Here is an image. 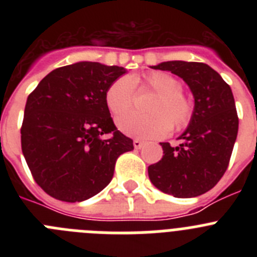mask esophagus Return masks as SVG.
<instances>
[{
    "instance_id": "obj_1",
    "label": "esophagus",
    "mask_w": 257,
    "mask_h": 257,
    "mask_svg": "<svg viewBox=\"0 0 257 257\" xmlns=\"http://www.w3.org/2000/svg\"><path fill=\"white\" fill-rule=\"evenodd\" d=\"M143 144H144V143H143L142 140H139V139L134 140V148L135 149H140L143 147Z\"/></svg>"
}]
</instances>
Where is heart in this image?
<instances>
[{
	"label": "heart",
	"instance_id": "b5f03b06",
	"mask_svg": "<svg viewBox=\"0 0 257 257\" xmlns=\"http://www.w3.org/2000/svg\"><path fill=\"white\" fill-rule=\"evenodd\" d=\"M143 88L156 92L147 106L149 114L122 115L117 119L118 130L136 139H154L166 135L169 128L181 130L192 118V104L184 96L183 86L176 77L165 72H152L142 79H135ZM134 82L130 77H119L109 86L105 101L114 115L126 113L133 106Z\"/></svg>",
	"mask_w": 257,
	"mask_h": 257
}]
</instances>
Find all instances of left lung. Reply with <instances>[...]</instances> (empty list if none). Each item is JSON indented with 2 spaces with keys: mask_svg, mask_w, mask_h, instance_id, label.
Returning <instances> with one entry per match:
<instances>
[{
  "mask_svg": "<svg viewBox=\"0 0 257 257\" xmlns=\"http://www.w3.org/2000/svg\"><path fill=\"white\" fill-rule=\"evenodd\" d=\"M153 69L183 78L194 97L181 144L161 143L162 160L148 167L152 184L176 198H192L212 189L228 169L238 134L234 97L228 83L205 63L163 61Z\"/></svg>",
  "mask_w": 257,
  "mask_h": 257,
  "instance_id": "left-lung-1",
  "label": "left lung"
}]
</instances>
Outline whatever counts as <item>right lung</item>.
Here are the masks:
<instances>
[{
	"label": "right lung",
	"instance_id": "right-lung-1",
	"mask_svg": "<svg viewBox=\"0 0 257 257\" xmlns=\"http://www.w3.org/2000/svg\"><path fill=\"white\" fill-rule=\"evenodd\" d=\"M124 73L117 65L77 61L50 72L27 99L22 151L36 183L54 198L82 202L100 193L118 157L134 149L105 101L109 86Z\"/></svg>",
	"mask_w": 257,
	"mask_h": 257
}]
</instances>
